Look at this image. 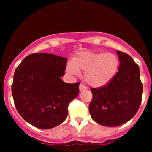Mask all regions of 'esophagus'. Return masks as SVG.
Listing matches in <instances>:
<instances>
[{"label": "esophagus", "instance_id": "obj_1", "mask_svg": "<svg viewBox=\"0 0 152 152\" xmlns=\"http://www.w3.org/2000/svg\"><path fill=\"white\" fill-rule=\"evenodd\" d=\"M87 89V87L85 86V85H83V83H81V84L79 85V90L80 91H83V90H86Z\"/></svg>", "mask_w": 152, "mask_h": 152}]
</instances>
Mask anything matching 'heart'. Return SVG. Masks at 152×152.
<instances>
[{
    "label": "heart",
    "mask_w": 152,
    "mask_h": 152,
    "mask_svg": "<svg viewBox=\"0 0 152 152\" xmlns=\"http://www.w3.org/2000/svg\"><path fill=\"white\" fill-rule=\"evenodd\" d=\"M119 59L116 54L104 52L81 51L67 64L66 69L71 74L84 71L83 77L88 84L101 87L109 83L117 74Z\"/></svg>",
    "instance_id": "1"
}]
</instances>
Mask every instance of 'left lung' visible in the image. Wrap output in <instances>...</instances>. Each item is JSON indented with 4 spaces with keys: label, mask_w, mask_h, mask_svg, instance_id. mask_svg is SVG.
Masks as SVG:
<instances>
[{
    "label": "left lung",
    "mask_w": 152,
    "mask_h": 152,
    "mask_svg": "<svg viewBox=\"0 0 152 152\" xmlns=\"http://www.w3.org/2000/svg\"><path fill=\"white\" fill-rule=\"evenodd\" d=\"M120 65L114 78L99 88H91V116L106 126H117L129 121L140 107L142 83L139 66L127 53L117 50Z\"/></svg>",
    "instance_id": "obj_1"
}]
</instances>
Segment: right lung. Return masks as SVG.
I'll return each mask as SVG.
<instances>
[{"mask_svg": "<svg viewBox=\"0 0 152 152\" xmlns=\"http://www.w3.org/2000/svg\"><path fill=\"white\" fill-rule=\"evenodd\" d=\"M66 61L53 54L32 53L15 69L11 86L15 108L33 126L48 129L66 120L68 106L78 95L80 84L61 79Z\"/></svg>", "mask_w": 152, "mask_h": 152, "instance_id": "obj_1", "label": "right lung"}]
</instances>
